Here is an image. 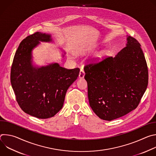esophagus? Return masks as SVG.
<instances>
[{
    "mask_svg": "<svg viewBox=\"0 0 156 156\" xmlns=\"http://www.w3.org/2000/svg\"><path fill=\"white\" fill-rule=\"evenodd\" d=\"M84 75H85V73H84V70L83 69H81L80 71V73H79V78L81 79L83 78L84 77Z\"/></svg>",
    "mask_w": 156,
    "mask_h": 156,
    "instance_id": "obj_1",
    "label": "esophagus"
}]
</instances>
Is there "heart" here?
Wrapping results in <instances>:
<instances>
[{
  "mask_svg": "<svg viewBox=\"0 0 156 156\" xmlns=\"http://www.w3.org/2000/svg\"><path fill=\"white\" fill-rule=\"evenodd\" d=\"M104 55V52L103 51L99 52V53L98 54V56H97V58H98V59H101V58L103 57Z\"/></svg>",
  "mask_w": 156,
  "mask_h": 156,
  "instance_id": "1",
  "label": "heart"
}]
</instances>
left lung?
<instances>
[{
	"instance_id": "8db88e82",
	"label": "left lung",
	"mask_w": 156,
	"mask_h": 156,
	"mask_svg": "<svg viewBox=\"0 0 156 156\" xmlns=\"http://www.w3.org/2000/svg\"><path fill=\"white\" fill-rule=\"evenodd\" d=\"M126 36V47L114 57L84 68L90 105L104 120H115L135 110L147 86V66L140 44Z\"/></svg>"
}]
</instances>
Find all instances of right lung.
<instances>
[{
	"mask_svg": "<svg viewBox=\"0 0 156 156\" xmlns=\"http://www.w3.org/2000/svg\"><path fill=\"white\" fill-rule=\"evenodd\" d=\"M41 42L54 41L49 34L36 32L21 42L13 58L10 81L21 108L27 114L45 119L62 109L66 91L77 79L80 69H66L58 63L33 65V51ZM62 51L63 57L65 52Z\"/></svg>",
	"mask_w": 156,
	"mask_h": 156,
	"instance_id": "obj_1",
	"label": "right lung"
}]
</instances>
